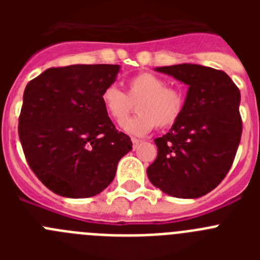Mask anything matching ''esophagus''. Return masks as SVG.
Segmentation results:
<instances>
[{
  "label": "esophagus",
  "mask_w": 260,
  "mask_h": 260,
  "mask_svg": "<svg viewBox=\"0 0 260 260\" xmlns=\"http://www.w3.org/2000/svg\"><path fill=\"white\" fill-rule=\"evenodd\" d=\"M132 142H133V147H134V150H137L138 147H139V144H141L143 141H141V139H137V138H132Z\"/></svg>",
  "instance_id": "esophagus-1"
}]
</instances>
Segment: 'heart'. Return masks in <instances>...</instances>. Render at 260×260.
I'll list each match as a JSON object with an SVG mask.
<instances>
[{
	"label": "heart",
	"instance_id": "heart-1",
	"mask_svg": "<svg viewBox=\"0 0 260 260\" xmlns=\"http://www.w3.org/2000/svg\"><path fill=\"white\" fill-rule=\"evenodd\" d=\"M100 100L107 113L116 121H121L131 111L137 101L138 113L121 122L123 132L130 135H146L155 127L173 125L183 108V98L178 91L168 88L162 78L152 73H142L127 82V93L116 86L103 89Z\"/></svg>",
	"mask_w": 260,
	"mask_h": 260
}]
</instances>
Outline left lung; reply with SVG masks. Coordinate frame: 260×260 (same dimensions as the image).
<instances>
[{
	"label": "left lung",
	"instance_id": "8db88e82",
	"mask_svg": "<svg viewBox=\"0 0 260 260\" xmlns=\"http://www.w3.org/2000/svg\"><path fill=\"white\" fill-rule=\"evenodd\" d=\"M187 88L171 130L156 138L157 157L147 168L165 194L195 199L219 185L233 164L242 134L240 89L226 73L195 63L156 68Z\"/></svg>",
	"mask_w": 260,
	"mask_h": 260
}]
</instances>
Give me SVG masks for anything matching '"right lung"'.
Wrapping results in <instances>:
<instances>
[{
  "mask_svg": "<svg viewBox=\"0 0 260 260\" xmlns=\"http://www.w3.org/2000/svg\"><path fill=\"white\" fill-rule=\"evenodd\" d=\"M119 65L52 68L27 84L19 139L27 162L48 189L65 198H89L114 180L117 164L133 150L100 100Z\"/></svg>",
  "mask_w": 260,
  "mask_h": 260,
  "instance_id": "1",
  "label": "right lung"
}]
</instances>
